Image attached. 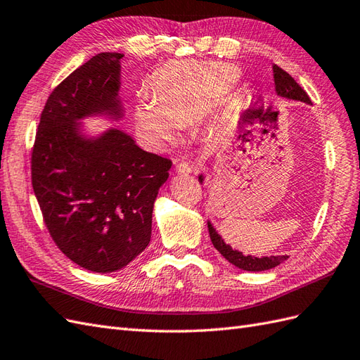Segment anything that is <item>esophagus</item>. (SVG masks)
<instances>
[{"mask_svg":"<svg viewBox=\"0 0 360 360\" xmlns=\"http://www.w3.org/2000/svg\"><path fill=\"white\" fill-rule=\"evenodd\" d=\"M195 165H193L191 162H186V161H181L178 165H176V172L179 174H188V173H193L195 172Z\"/></svg>","mask_w":360,"mask_h":360,"instance_id":"34e87169","label":"esophagus"}]
</instances>
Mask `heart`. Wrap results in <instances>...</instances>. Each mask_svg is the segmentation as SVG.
Masks as SVG:
<instances>
[{
  "mask_svg": "<svg viewBox=\"0 0 360 360\" xmlns=\"http://www.w3.org/2000/svg\"><path fill=\"white\" fill-rule=\"evenodd\" d=\"M229 63H174L152 79V97H140L134 108L136 131L153 149H164L179 131L213 108L238 77ZM219 112L214 123L222 124Z\"/></svg>",
  "mask_w": 360,
  "mask_h": 360,
  "instance_id": "heart-1",
  "label": "heart"
}]
</instances>
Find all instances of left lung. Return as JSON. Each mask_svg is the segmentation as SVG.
<instances>
[{
	"mask_svg": "<svg viewBox=\"0 0 360 360\" xmlns=\"http://www.w3.org/2000/svg\"><path fill=\"white\" fill-rule=\"evenodd\" d=\"M274 71V82H275V91L276 96L288 98V100H297V101H302V103L311 105V101L309 98V96L304 91L295 79L288 75L284 70H281L278 65L272 67ZM204 174H199V182H204ZM208 225V233H210V238L211 243L214 245L216 250L225 257V260H228L231 264H234L236 268L242 269V271H248V272H262V271H268L275 268V266L281 264L284 260H288V255H269V257H255V255H245L242 251L238 250H233L229 246L222 236L219 234L217 229L214 228V225L211 224V220H207Z\"/></svg>",
	"mask_w": 360,
	"mask_h": 360,
	"instance_id": "obj_1",
	"label": "left lung"
}]
</instances>
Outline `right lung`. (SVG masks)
<instances>
[{
  "instance_id": "add662e5",
  "label": "right lung",
  "mask_w": 360,
  "mask_h": 360,
  "mask_svg": "<svg viewBox=\"0 0 360 360\" xmlns=\"http://www.w3.org/2000/svg\"><path fill=\"white\" fill-rule=\"evenodd\" d=\"M123 53H100L62 82L44 106L32 153V184L50 236L80 268L120 271L150 242L158 191L172 161L110 126L120 123Z\"/></svg>"
}]
</instances>
